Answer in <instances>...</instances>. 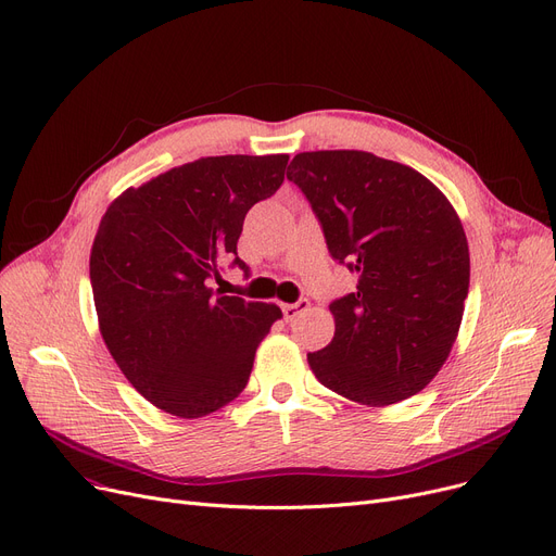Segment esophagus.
<instances>
[{
  "label": "esophagus",
  "mask_w": 556,
  "mask_h": 556,
  "mask_svg": "<svg viewBox=\"0 0 556 556\" xmlns=\"http://www.w3.org/2000/svg\"><path fill=\"white\" fill-rule=\"evenodd\" d=\"M308 308V300H300L295 304H283L281 311H283V320H295L302 311Z\"/></svg>",
  "instance_id": "obj_1"
}]
</instances>
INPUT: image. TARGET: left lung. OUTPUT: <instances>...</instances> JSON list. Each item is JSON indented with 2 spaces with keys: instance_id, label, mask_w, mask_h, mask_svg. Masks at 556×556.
<instances>
[{
  "instance_id": "left-lung-1",
  "label": "left lung",
  "mask_w": 556,
  "mask_h": 556,
  "mask_svg": "<svg viewBox=\"0 0 556 556\" xmlns=\"http://www.w3.org/2000/svg\"><path fill=\"white\" fill-rule=\"evenodd\" d=\"M302 188L356 293L329 304L331 343L308 352L329 391L366 406L416 395L439 375L464 318L470 252L443 192L414 167L361 150L302 152Z\"/></svg>"
}]
</instances>
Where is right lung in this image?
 <instances>
[{
  "label": "right lung",
  "instance_id": "obj_1",
  "mask_svg": "<svg viewBox=\"0 0 556 556\" xmlns=\"http://www.w3.org/2000/svg\"><path fill=\"white\" fill-rule=\"evenodd\" d=\"M286 165L288 154L206 156L127 188L102 215L90 250L100 331L129 383L165 414L202 418L243 393L281 318L277 304L220 295L211 279Z\"/></svg>",
  "mask_w": 556,
  "mask_h": 556
}]
</instances>
